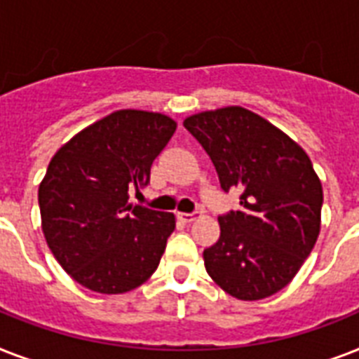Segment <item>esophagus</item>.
I'll use <instances>...</instances> for the list:
<instances>
[{
	"label": "esophagus",
	"mask_w": 359,
	"mask_h": 359,
	"mask_svg": "<svg viewBox=\"0 0 359 359\" xmlns=\"http://www.w3.org/2000/svg\"><path fill=\"white\" fill-rule=\"evenodd\" d=\"M177 216H179V219H182L184 224H191V222H196V219L201 216V212H179Z\"/></svg>",
	"instance_id": "1"
}]
</instances>
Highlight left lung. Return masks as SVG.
<instances>
[{
  "mask_svg": "<svg viewBox=\"0 0 359 359\" xmlns=\"http://www.w3.org/2000/svg\"><path fill=\"white\" fill-rule=\"evenodd\" d=\"M218 171L240 191V210L219 216L218 242L203 251L208 276L238 300L290 283L320 231L323 184L304 149L250 109L231 106L184 121Z\"/></svg>",
  "mask_w": 359,
  "mask_h": 359,
  "instance_id": "obj_1",
  "label": "left lung"
}]
</instances>
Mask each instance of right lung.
I'll return each mask as SVG.
<instances>
[{"mask_svg":"<svg viewBox=\"0 0 359 359\" xmlns=\"http://www.w3.org/2000/svg\"><path fill=\"white\" fill-rule=\"evenodd\" d=\"M177 123L121 109L65 143L39 186L42 231L53 257L81 287L123 294L151 278L175 216L130 205L151 180L154 158Z\"/></svg>","mask_w":359,"mask_h":359,"instance_id":"1","label":"right lung"}]
</instances>
